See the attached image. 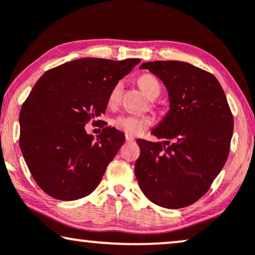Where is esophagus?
Returning <instances> with one entry per match:
<instances>
[{
    "instance_id": "34e87169",
    "label": "esophagus",
    "mask_w": 255,
    "mask_h": 255,
    "mask_svg": "<svg viewBox=\"0 0 255 255\" xmlns=\"http://www.w3.org/2000/svg\"><path fill=\"white\" fill-rule=\"evenodd\" d=\"M125 140H127V142H133L134 141V138L131 137V135H127Z\"/></svg>"
}]
</instances>
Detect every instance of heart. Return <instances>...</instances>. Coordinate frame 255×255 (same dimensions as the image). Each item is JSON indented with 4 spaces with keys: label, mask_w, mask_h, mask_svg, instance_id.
Returning <instances> with one entry per match:
<instances>
[{
    "label": "heart",
    "mask_w": 255,
    "mask_h": 255,
    "mask_svg": "<svg viewBox=\"0 0 255 255\" xmlns=\"http://www.w3.org/2000/svg\"><path fill=\"white\" fill-rule=\"evenodd\" d=\"M139 86L149 97L155 99L160 95L161 87L158 80L153 75L144 74L138 80ZM122 83L118 82L110 90L108 102L109 104H116L121 97ZM152 124V120L148 116H138V115H121L114 120L115 128L123 131L128 135H139Z\"/></svg>",
    "instance_id": "b5f03b06"
}]
</instances>
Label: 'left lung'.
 <instances>
[{"label":"left lung","mask_w":255,"mask_h":255,"mask_svg":"<svg viewBox=\"0 0 255 255\" xmlns=\"http://www.w3.org/2000/svg\"><path fill=\"white\" fill-rule=\"evenodd\" d=\"M169 96V111L152 134L165 142L138 139L134 165L139 187L162 208L193 204L209 190L230 152L233 116L218 80L183 61L144 62Z\"/></svg>","instance_id":"8db88e82"}]
</instances>
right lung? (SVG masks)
I'll use <instances>...</instances> for the list:
<instances>
[{"label":"right lung","mask_w":255,"mask_h":255,"mask_svg":"<svg viewBox=\"0 0 255 255\" xmlns=\"http://www.w3.org/2000/svg\"><path fill=\"white\" fill-rule=\"evenodd\" d=\"M139 62L82 58L48 69L33 86L19 113V147L31 175L51 197L79 200L99 186L125 135L104 124L94 140L85 125L100 122L110 90Z\"/></svg>","instance_id":"1"}]
</instances>
